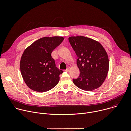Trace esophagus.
<instances>
[{
  "mask_svg": "<svg viewBox=\"0 0 131 131\" xmlns=\"http://www.w3.org/2000/svg\"><path fill=\"white\" fill-rule=\"evenodd\" d=\"M65 71H67V72L69 71H70V67H68L65 70Z\"/></svg>",
  "mask_w": 131,
  "mask_h": 131,
  "instance_id": "esophagus-1",
  "label": "esophagus"
}]
</instances>
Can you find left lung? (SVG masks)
<instances>
[{"label": "left lung", "instance_id": "left-lung-1", "mask_svg": "<svg viewBox=\"0 0 131 131\" xmlns=\"http://www.w3.org/2000/svg\"><path fill=\"white\" fill-rule=\"evenodd\" d=\"M68 40L77 55L80 70L79 77L72 80L73 83L84 91L97 89L104 82L109 70L106 50L99 42L84 36H71Z\"/></svg>", "mask_w": 131, "mask_h": 131}]
</instances>
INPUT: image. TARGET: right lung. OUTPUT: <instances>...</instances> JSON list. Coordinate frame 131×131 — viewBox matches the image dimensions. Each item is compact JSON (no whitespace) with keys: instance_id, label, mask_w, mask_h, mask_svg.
<instances>
[{"instance_id":"obj_1","label":"right lung","mask_w":131,"mask_h":131,"mask_svg":"<svg viewBox=\"0 0 131 131\" xmlns=\"http://www.w3.org/2000/svg\"><path fill=\"white\" fill-rule=\"evenodd\" d=\"M64 37H45L35 41L25 49L20 61V70L27 86L33 91L45 92L57 85L63 73L55 66L51 57L53 50Z\"/></svg>"}]
</instances>
